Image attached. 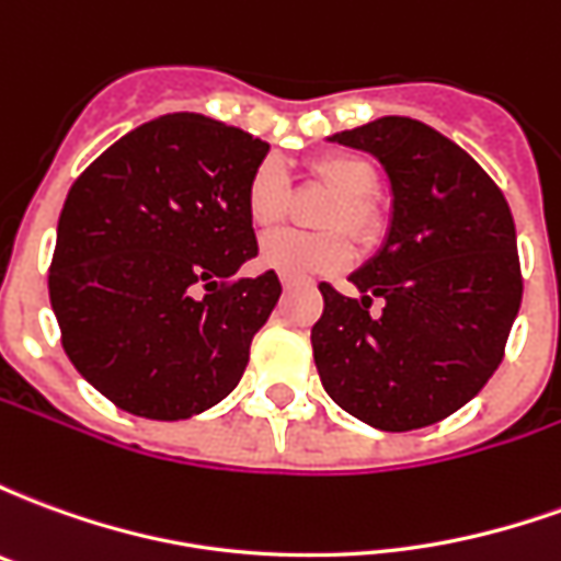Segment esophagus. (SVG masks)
<instances>
[{"mask_svg":"<svg viewBox=\"0 0 561 561\" xmlns=\"http://www.w3.org/2000/svg\"><path fill=\"white\" fill-rule=\"evenodd\" d=\"M282 288H285V291H291V288H297V282H291V279H282Z\"/></svg>","mask_w":561,"mask_h":561,"instance_id":"obj_1","label":"esophagus"}]
</instances>
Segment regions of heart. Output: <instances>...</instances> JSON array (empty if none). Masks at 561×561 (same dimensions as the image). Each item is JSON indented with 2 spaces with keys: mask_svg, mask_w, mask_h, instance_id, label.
I'll use <instances>...</instances> for the list:
<instances>
[{
  "mask_svg": "<svg viewBox=\"0 0 561 561\" xmlns=\"http://www.w3.org/2000/svg\"><path fill=\"white\" fill-rule=\"evenodd\" d=\"M312 173L333 192L340 201L333 204L328 216L330 228H345L357 237V243L376 249L388 231V216L378 204L376 192L378 173L373 161L354 152H328L312 161ZM245 213L257 231L276 228L288 213V173L279 159H264L257 164L249 185H245ZM348 233H304L279 231L261 243V264L282 279L306 282L316 276H328L336 270L348 267L354 257V245Z\"/></svg>",
  "mask_w": 561,
  "mask_h": 561,
  "instance_id": "obj_1",
  "label": "heart"
}]
</instances>
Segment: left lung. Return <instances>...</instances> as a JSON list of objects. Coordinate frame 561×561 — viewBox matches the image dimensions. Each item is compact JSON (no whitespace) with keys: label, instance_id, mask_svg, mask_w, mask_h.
<instances>
[{"label":"left lung","instance_id":"1","mask_svg":"<svg viewBox=\"0 0 561 561\" xmlns=\"http://www.w3.org/2000/svg\"><path fill=\"white\" fill-rule=\"evenodd\" d=\"M333 140L385 164L393 219L381 252L352 273L360 297L318 285V376L357 421L421 430L478 397L505 357L523 300L514 216L490 173L417 119L381 116Z\"/></svg>","mask_w":561,"mask_h":561}]
</instances>
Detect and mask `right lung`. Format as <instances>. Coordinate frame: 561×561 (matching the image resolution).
I'll use <instances>...</instances> for the list:
<instances>
[{
    "instance_id": "obj_1",
    "label": "right lung",
    "mask_w": 561,
    "mask_h": 561,
    "mask_svg": "<svg viewBox=\"0 0 561 561\" xmlns=\"http://www.w3.org/2000/svg\"><path fill=\"white\" fill-rule=\"evenodd\" d=\"M270 144L168 114L107 147L68 188L47 273L62 348L116 409L185 421L221 402L279 300L257 255L245 185Z\"/></svg>"
}]
</instances>
